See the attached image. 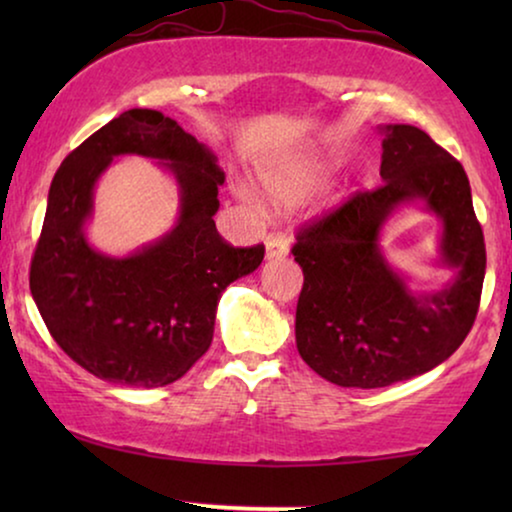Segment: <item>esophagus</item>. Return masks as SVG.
I'll list each match as a JSON object with an SVG mask.
<instances>
[{
    "instance_id": "1",
    "label": "esophagus",
    "mask_w": 512,
    "mask_h": 512,
    "mask_svg": "<svg viewBox=\"0 0 512 512\" xmlns=\"http://www.w3.org/2000/svg\"><path fill=\"white\" fill-rule=\"evenodd\" d=\"M289 254V237L284 233H270L265 237V256L268 258H282Z\"/></svg>"
}]
</instances>
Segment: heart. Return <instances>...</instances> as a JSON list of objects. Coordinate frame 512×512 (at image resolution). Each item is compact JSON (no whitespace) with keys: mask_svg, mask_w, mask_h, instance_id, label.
<instances>
[{"mask_svg":"<svg viewBox=\"0 0 512 512\" xmlns=\"http://www.w3.org/2000/svg\"><path fill=\"white\" fill-rule=\"evenodd\" d=\"M321 174H324V165L317 160H305V163H293L263 172V184L272 200L279 205H296L314 191Z\"/></svg>","mask_w":512,"mask_h":512,"instance_id":"obj_1","label":"heart"}]
</instances>
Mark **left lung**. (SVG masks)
Returning <instances> with one entry per match:
<instances>
[{"label":"left lung","mask_w":512,"mask_h":512,"mask_svg":"<svg viewBox=\"0 0 512 512\" xmlns=\"http://www.w3.org/2000/svg\"><path fill=\"white\" fill-rule=\"evenodd\" d=\"M382 132L384 184L307 223L291 249L305 277L298 352L338 387H389L450 359L473 328L485 282V237L464 167L415 125ZM412 199L444 221L441 260L458 272L443 292L422 297L379 251L383 221Z\"/></svg>","instance_id":"obj_1"}]
</instances>
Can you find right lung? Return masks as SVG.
<instances>
[{"label": "right lung", "mask_w": 512, "mask_h": 512, "mask_svg": "<svg viewBox=\"0 0 512 512\" xmlns=\"http://www.w3.org/2000/svg\"><path fill=\"white\" fill-rule=\"evenodd\" d=\"M125 152L165 159L178 177L182 209L178 226L158 243L114 259L89 247L82 226L94 181ZM223 179L214 153L153 109L123 111L62 160L30 291L69 359L100 380L153 389L184 377L207 352L221 293L265 256L263 244L233 247L216 230Z\"/></svg>", "instance_id": "1"}]
</instances>
